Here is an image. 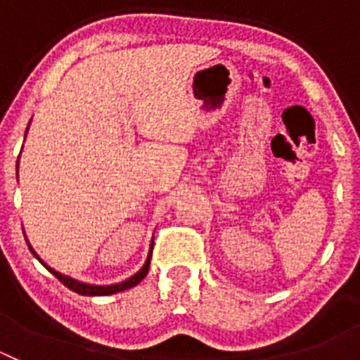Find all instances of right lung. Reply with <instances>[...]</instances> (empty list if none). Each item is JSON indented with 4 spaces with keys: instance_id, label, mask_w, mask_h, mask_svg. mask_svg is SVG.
<instances>
[{
    "instance_id": "1",
    "label": "right lung",
    "mask_w": 360,
    "mask_h": 360,
    "mask_svg": "<svg viewBox=\"0 0 360 360\" xmlns=\"http://www.w3.org/2000/svg\"><path fill=\"white\" fill-rule=\"evenodd\" d=\"M28 249H30L32 254L37 257V254L34 252V249H32L30 245H28ZM151 252H153V245H151V250H149V256H148V259H146L144 266H142V269L139 270L135 276H131V278L126 279V281L119 283V285H108V287H95V285H86V283L75 281V279L68 278V276H63V274H59V272H56V270L50 269L49 265H44L39 257H37V259H39V262L43 263V265L46 266V269H49L50 272H52V274L63 283V285H65V287H68L70 290L77 292V294H81V295H110V294H117V292L128 290V288L135 287V285H139V283L146 278V274H148V270H149V262H151Z\"/></svg>"
}]
</instances>
